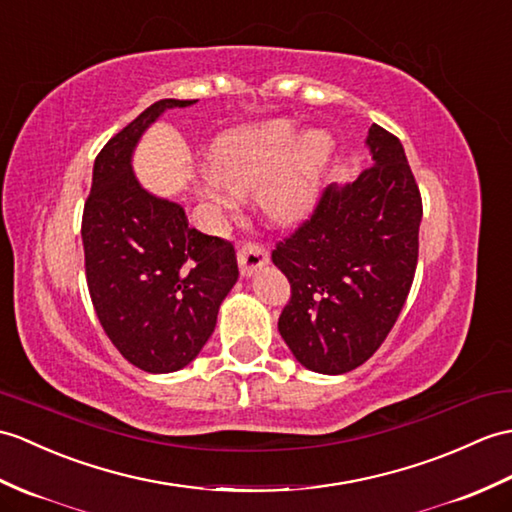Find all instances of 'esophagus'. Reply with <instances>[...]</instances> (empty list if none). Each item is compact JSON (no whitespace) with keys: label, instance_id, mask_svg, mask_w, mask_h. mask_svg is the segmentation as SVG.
Returning <instances> with one entry per match:
<instances>
[{"label":"esophagus","instance_id":"obj_1","mask_svg":"<svg viewBox=\"0 0 512 512\" xmlns=\"http://www.w3.org/2000/svg\"><path fill=\"white\" fill-rule=\"evenodd\" d=\"M268 259H270V255L266 251V246L259 244V242H251V240L242 242L240 251H237V261H240V270H242V275H246V277L253 275L257 268L266 266Z\"/></svg>","mask_w":512,"mask_h":512}]
</instances>
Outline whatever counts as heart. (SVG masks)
<instances>
[{
    "instance_id": "b5f03b06",
    "label": "heart",
    "mask_w": 512,
    "mask_h": 512,
    "mask_svg": "<svg viewBox=\"0 0 512 512\" xmlns=\"http://www.w3.org/2000/svg\"><path fill=\"white\" fill-rule=\"evenodd\" d=\"M292 139L290 122H270L222 135L211 150L209 194H218L220 187L233 194H248L259 187V205L272 220L301 218L312 205L334 144L329 135L314 130L285 157Z\"/></svg>"
}]
</instances>
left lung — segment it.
<instances>
[{
    "instance_id": "1",
    "label": "left lung",
    "mask_w": 512,
    "mask_h": 512,
    "mask_svg": "<svg viewBox=\"0 0 512 512\" xmlns=\"http://www.w3.org/2000/svg\"><path fill=\"white\" fill-rule=\"evenodd\" d=\"M366 144L373 165L349 185H329L272 251L290 281L281 338L305 368L325 375L349 373L382 347L419 261L423 202L406 152L377 124Z\"/></svg>"
}]
</instances>
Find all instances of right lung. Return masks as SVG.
<instances>
[{"label": "right lung", "mask_w": 512, "mask_h": 512, "mask_svg": "<svg viewBox=\"0 0 512 512\" xmlns=\"http://www.w3.org/2000/svg\"><path fill=\"white\" fill-rule=\"evenodd\" d=\"M194 102H154L106 141L82 211L93 310L115 349L146 373L196 358L240 275L233 242L189 227L183 207L148 194L130 168L141 133L165 109Z\"/></svg>", "instance_id": "obj_1"}]
</instances>
